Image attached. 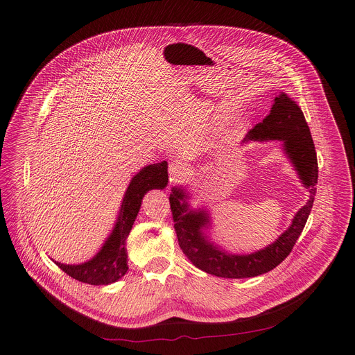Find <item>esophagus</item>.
Segmentation results:
<instances>
[{"label": "esophagus", "mask_w": 355, "mask_h": 355, "mask_svg": "<svg viewBox=\"0 0 355 355\" xmlns=\"http://www.w3.org/2000/svg\"><path fill=\"white\" fill-rule=\"evenodd\" d=\"M170 182H178L185 175V166L182 163H173L168 168Z\"/></svg>", "instance_id": "34e87169"}]
</instances>
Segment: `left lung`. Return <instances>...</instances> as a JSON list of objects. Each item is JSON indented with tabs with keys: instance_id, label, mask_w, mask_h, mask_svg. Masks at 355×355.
<instances>
[{
	"instance_id": "8db88e82",
	"label": "left lung",
	"mask_w": 355,
	"mask_h": 355,
	"mask_svg": "<svg viewBox=\"0 0 355 355\" xmlns=\"http://www.w3.org/2000/svg\"><path fill=\"white\" fill-rule=\"evenodd\" d=\"M248 140L284 141L285 153L311 195L306 205L297 211L292 225L277 241L252 254L237 256L229 254L205 239L202 234V227L209 223L207 211H191L184 191L174 188L170 193V207L178 244L195 267L216 277L248 278L274 270L289 256L313 207L319 173L318 157L306 119L295 101L285 92L277 95L270 114L263 122L247 132L244 141Z\"/></svg>"
}]
</instances>
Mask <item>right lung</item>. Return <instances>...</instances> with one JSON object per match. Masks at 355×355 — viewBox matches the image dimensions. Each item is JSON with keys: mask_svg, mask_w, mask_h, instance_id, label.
<instances>
[{"mask_svg": "<svg viewBox=\"0 0 355 355\" xmlns=\"http://www.w3.org/2000/svg\"><path fill=\"white\" fill-rule=\"evenodd\" d=\"M167 162L150 164L139 171L130 181L123 196L118 222L98 254L78 266L56 263L69 277L89 285H108L122 278L128 271L126 239L132 230L133 222L139 214L141 199L150 189H163L168 182Z\"/></svg>", "mask_w": 355, "mask_h": 355, "instance_id": "1", "label": "right lung"}]
</instances>
